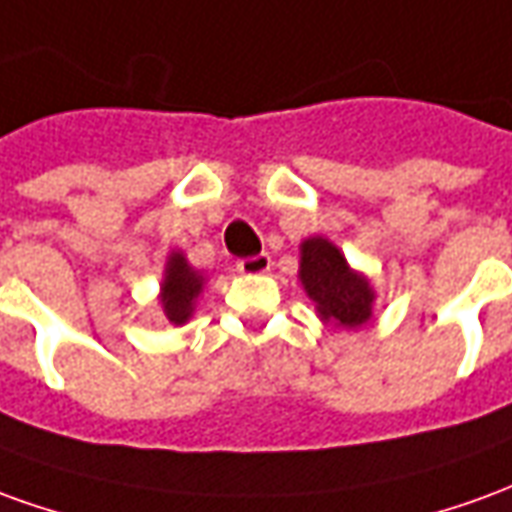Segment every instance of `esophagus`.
<instances>
[{
	"label": "esophagus",
	"instance_id": "34e87169",
	"mask_svg": "<svg viewBox=\"0 0 512 512\" xmlns=\"http://www.w3.org/2000/svg\"><path fill=\"white\" fill-rule=\"evenodd\" d=\"M270 253H256V256H248V259H239L237 262V270L242 275H259V273H267L270 270Z\"/></svg>",
	"mask_w": 512,
	"mask_h": 512
}]
</instances>
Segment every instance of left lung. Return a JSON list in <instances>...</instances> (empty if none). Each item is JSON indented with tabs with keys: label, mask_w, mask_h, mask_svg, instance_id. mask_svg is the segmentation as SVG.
Segmentation results:
<instances>
[{
	"label": "left lung",
	"mask_w": 512,
	"mask_h": 512,
	"mask_svg": "<svg viewBox=\"0 0 512 512\" xmlns=\"http://www.w3.org/2000/svg\"><path fill=\"white\" fill-rule=\"evenodd\" d=\"M300 281L308 297L317 303L325 322L358 328L372 314V289L364 275L353 273L336 245L314 237L300 248Z\"/></svg>",
	"instance_id": "1"
}]
</instances>
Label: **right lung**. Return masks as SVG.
I'll return each mask as SVG.
<instances>
[{
  "label": "right lung",
  "instance_id": "1",
  "mask_svg": "<svg viewBox=\"0 0 512 512\" xmlns=\"http://www.w3.org/2000/svg\"><path fill=\"white\" fill-rule=\"evenodd\" d=\"M201 286H204V278L192 270L181 253H173L165 270V284H162V308L170 322L181 325L190 320L192 303L201 295Z\"/></svg>",
  "mask_w": 512,
  "mask_h": 512
}]
</instances>
